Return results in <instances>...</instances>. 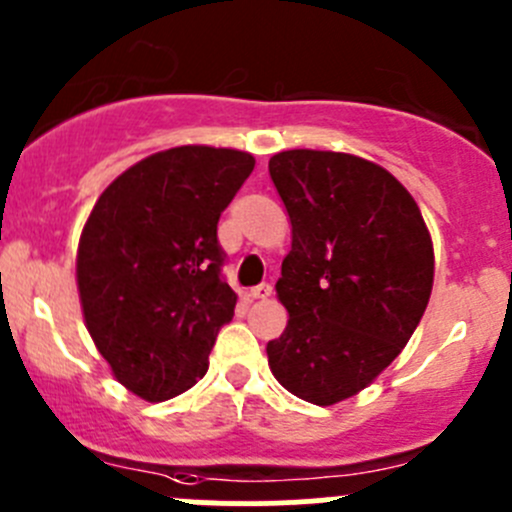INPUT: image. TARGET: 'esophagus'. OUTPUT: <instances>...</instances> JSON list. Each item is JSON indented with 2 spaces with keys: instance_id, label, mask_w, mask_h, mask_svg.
I'll list each match as a JSON object with an SVG mask.
<instances>
[{
  "instance_id": "34e87169",
  "label": "esophagus",
  "mask_w": 512,
  "mask_h": 512,
  "mask_svg": "<svg viewBox=\"0 0 512 512\" xmlns=\"http://www.w3.org/2000/svg\"><path fill=\"white\" fill-rule=\"evenodd\" d=\"M272 294V285L270 282H262V285H257V287H252L250 289V297L252 299H267Z\"/></svg>"
}]
</instances>
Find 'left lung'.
I'll use <instances>...</instances> for the list:
<instances>
[{"mask_svg":"<svg viewBox=\"0 0 512 512\" xmlns=\"http://www.w3.org/2000/svg\"><path fill=\"white\" fill-rule=\"evenodd\" d=\"M292 223L277 297L289 319L267 344L275 379L332 406L359 394L406 347L433 287V242L409 190L352 153L270 158Z\"/></svg>","mask_w":512,"mask_h":512,"instance_id":"left-lung-1","label":"left lung"}]
</instances>
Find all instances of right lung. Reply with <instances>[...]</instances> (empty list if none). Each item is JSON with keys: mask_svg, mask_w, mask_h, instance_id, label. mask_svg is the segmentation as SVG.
<instances>
[{"mask_svg": "<svg viewBox=\"0 0 512 512\" xmlns=\"http://www.w3.org/2000/svg\"><path fill=\"white\" fill-rule=\"evenodd\" d=\"M255 168L235 148L138 160L96 200L76 252L84 322L113 376L146 401L198 384L237 294L220 277V213Z\"/></svg>", "mask_w": 512, "mask_h": 512, "instance_id": "right-lung-1", "label": "right lung"}]
</instances>
